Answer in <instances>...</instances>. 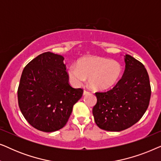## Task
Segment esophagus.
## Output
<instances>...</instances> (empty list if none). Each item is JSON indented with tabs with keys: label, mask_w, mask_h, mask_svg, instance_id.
Listing matches in <instances>:
<instances>
[{
	"label": "esophagus",
	"mask_w": 161,
	"mask_h": 161,
	"mask_svg": "<svg viewBox=\"0 0 161 161\" xmlns=\"http://www.w3.org/2000/svg\"><path fill=\"white\" fill-rule=\"evenodd\" d=\"M89 93H90V92L87 91V90H84V91H83V94H84V95H86V94H89Z\"/></svg>",
	"instance_id": "obj_1"
}]
</instances>
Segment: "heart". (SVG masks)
I'll return each instance as SVG.
<instances>
[{
  "instance_id": "1",
  "label": "heart",
  "mask_w": 161,
  "mask_h": 161,
  "mask_svg": "<svg viewBox=\"0 0 161 161\" xmlns=\"http://www.w3.org/2000/svg\"><path fill=\"white\" fill-rule=\"evenodd\" d=\"M67 74L74 85L81 86L89 77V83L93 89L104 90L118 82L122 66L118 61L103 57H85L78 61V66L70 65Z\"/></svg>"
}]
</instances>
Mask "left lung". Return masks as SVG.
Instances as JSON below:
<instances>
[{"label":"left lung","instance_id":"obj_1","mask_svg":"<svg viewBox=\"0 0 161 161\" xmlns=\"http://www.w3.org/2000/svg\"><path fill=\"white\" fill-rule=\"evenodd\" d=\"M125 69L113 89L97 92L92 110L94 122L100 129L122 131L138 122L146 112L151 97L149 75L144 64L125 55Z\"/></svg>","mask_w":161,"mask_h":161}]
</instances>
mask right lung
<instances>
[{
	"label": "right lung",
	"instance_id": "obj_1",
	"mask_svg": "<svg viewBox=\"0 0 161 161\" xmlns=\"http://www.w3.org/2000/svg\"><path fill=\"white\" fill-rule=\"evenodd\" d=\"M60 55L46 52L31 61L24 68L17 97L26 121L39 130L53 132L67 124L73 105L83 89H75Z\"/></svg>",
	"mask_w": 161,
	"mask_h": 161
}]
</instances>
